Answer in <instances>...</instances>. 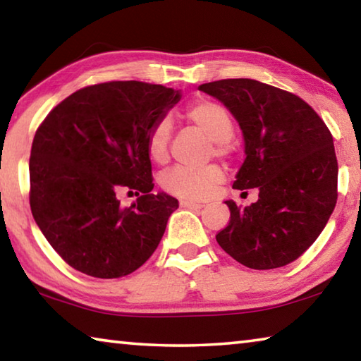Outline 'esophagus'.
I'll return each mask as SVG.
<instances>
[{"instance_id": "obj_1", "label": "esophagus", "mask_w": 361, "mask_h": 361, "mask_svg": "<svg viewBox=\"0 0 361 361\" xmlns=\"http://www.w3.org/2000/svg\"><path fill=\"white\" fill-rule=\"evenodd\" d=\"M180 205L183 209H191V210H200L202 209V204H197V202H191V200H180Z\"/></svg>"}]
</instances>
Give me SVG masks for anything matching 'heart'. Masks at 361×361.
I'll return each mask as SVG.
<instances>
[{
	"label": "heart",
	"mask_w": 361,
	"mask_h": 361,
	"mask_svg": "<svg viewBox=\"0 0 361 361\" xmlns=\"http://www.w3.org/2000/svg\"><path fill=\"white\" fill-rule=\"evenodd\" d=\"M185 118L199 127L213 142V148L218 156L229 154V138L234 132V121L231 113L221 103L209 99H199L188 105ZM170 142V122L167 119L157 121L151 127L146 137V151L157 164L167 161ZM224 173L221 167L207 166L202 169L175 167L162 175L161 185L167 192L180 195L183 199L202 200L210 197L215 188L223 181Z\"/></svg>",
	"instance_id": "1"
}]
</instances>
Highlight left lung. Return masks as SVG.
Here are the masks:
<instances>
[{
	"label": "left lung",
	"mask_w": 361,
	"mask_h": 361,
	"mask_svg": "<svg viewBox=\"0 0 361 361\" xmlns=\"http://www.w3.org/2000/svg\"><path fill=\"white\" fill-rule=\"evenodd\" d=\"M239 122L245 161L232 188H258L245 209L226 200L228 226L216 242L240 264L264 271L290 264L320 235L338 200L331 132L298 95L255 79L199 85Z\"/></svg>",
	"instance_id": "left-lung-1"
}]
</instances>
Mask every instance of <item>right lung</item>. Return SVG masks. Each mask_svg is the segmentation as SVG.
Here are the masks:
<instances>
[{"mask_svg": "<svg viewBox=\"0 0 361 361\" xmlns=\"http://www.w3.org/2000/svg\"><path fill=\"white\" fill-rule=\"evenodd\" d=\"M178 90L140 81L79 89L47 114L30 154V207L36 224L76 271L129 276L161 242L178 200L152 192L146 137L180 102ZM121 190L137 195L130 207Z\"/></svg>", "mask_w": 361, "mask_h": 361, "instance_id": "add662e5", "label": "right lung"}]
</instances>
